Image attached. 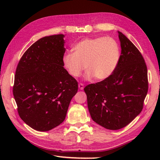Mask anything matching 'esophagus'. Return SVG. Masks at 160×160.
Wrapping results in <instances>:
<instances>
[{"label": "esophagus", "mask_w": 160, "mask_h": 160, "mask_svg": "<svg viewBox=\"0 0 160 160\" xmlns=\"http://www.w3.org/2000/svg\"><path fill=\"white\" fill-rule=\"evenodd\" d=\"M78 87H79V89H80V90H82V89H84V85L83 84H82V83H80L79 84H78Z\"/></svg>", "instance_id": "1"}]
</instances>
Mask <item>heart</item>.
I'll list each match as a JSON object with an SVG mask.
<instances>
[{"instance_id":"1","label":"heart","mask_w":160,"mask_h":160,"mask_svg":"<svg viewBox=\"0 0 160 160\" xmlns=\"http://www.w3.org/2000/svg\"><path fill=\"white\" fill-rule=\"evenodd\" d=\"M73 52L64 54V67L73 77H78L87 69L84 78L90 80L107 79L114 72L120 58V49L112 37L85 38L73 47Z\"/></svg>"}]
</instances>
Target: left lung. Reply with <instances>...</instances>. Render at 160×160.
<instances>
[{
    "label": "left lung",
    "mask_w": 160,
    "mask_h": 160,
    "mask_svg": "<svg viewBox=\"0 0 160 160\" xmlns=\"http://www.w3.org/2000/svg\"><path fill=\"white\" fill-rule=\"evenodd\" d=\"M121 55L114 72L84 90L92 120L110 130H118L141 113L148 92L147 67L141 53L118 31Z\"/></svg>",
    "instance_id": "left-lung-1"
}]
</instances>
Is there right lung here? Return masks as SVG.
I'll return each mask as SVG.
<instances>
[{
	"mask_svg": "<svg viewBox=\"0 0 160 160\" xmlns=\"http://www.w3.org/2000/svg\"><path fill=\"white\" fill-rule=\"evenodd\" d=\"M63 34L45 36L26 51L16 68L13 94L20 118L38 131L65 119L78 82L64 68Z\"/></svg>",
	"mask_w": 160,
	"mask_h": 160,
	"instance_id": "right-lung-1",
	"label": "right lung"
}]
</instances>
